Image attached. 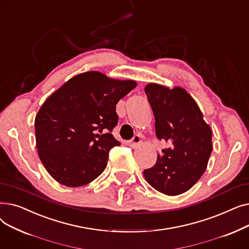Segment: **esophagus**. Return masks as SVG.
<instances>
[{"label": "esophagus", "instance_id": "obj_1", "mask_svg": "<svg viewBox=\"0 0 249 249\" xmlns=\"http://www.w3.org/2000/svg\"><path fill=\"white\" fill-rule=\"evenodd\" d=\"M140 143H141V138H140V136L136 135L129 141V146L132 148H136L140 144Z\"/></svg>", "mask_w": 249, "mask_h": 249}]
</instances>
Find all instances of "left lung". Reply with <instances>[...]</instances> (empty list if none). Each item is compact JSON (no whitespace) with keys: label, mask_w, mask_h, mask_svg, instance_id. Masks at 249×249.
Segmentation results:
<instances>
[{"label":"left lung","mask_w":249,"mask_h":249,"mask_svg":"<svg viewBox=\"0 0 249 249\" xmlns=\"http://www.w3.org/2000/svg\"><path fill=\"white\" fill-rule=\"evenodd\" d=\"M155 118L159 139L171 147L158 154L156 163L143 172L148 184L164 195L189 191L205 173L212 152V130L197 102L180 87L149 83L144 88Z\"/></svg>","instance_id":"8db88e82"}]
</instances>
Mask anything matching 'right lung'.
I'll use <instances>...</instances> for the list:
<instances>
[{
	"instance_id": "obj_1",
	"label": "right lung",
	"mask_w": 249,
	"mask_h": 249,
	"mask_svg": "<svg viewBox=\"0 0 249 249\" xmlns=\"http://www.w3.org/2000/svg\"><path fill=\"white\" fill-rule=\"evenodd\" d=\"M136 86L91 71L74 75L45 100L35 117L36 147L57 182L82 187L104 172L110 150L121 144L111 134L116 105Z\"/></svg>"
}]
</instances>
